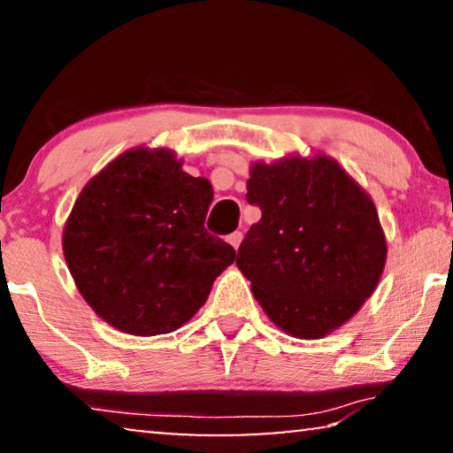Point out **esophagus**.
I'll list each match as a JSON object with an SVG mask.
<instances>
[{
    "mask_svg": "<svg viewBox=\"0 0 453 453\" xmlns=\"http://www.w3.org/2000/svg\"><path fill=\"white\" fill-rule=\"evenodd\" d=\"M242 240H244V234H242V232H234V234L227 235V242L235 248V250H238V246L242 244Z\"/></svg>",
    "mask_w": 453,
    "mask_h": 453,
    "instance_id": "esophagus-1",
    "label": "esophagus"
}]
</instances>
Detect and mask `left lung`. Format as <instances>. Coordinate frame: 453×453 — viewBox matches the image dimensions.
Listing matches in <instances>:
<instances>
[{"label":"left lung","instance_id":"8db88e82","mask_svg":"<svg viewBox=\"0 0 453 453\" xmlns=\"http://www.w3.org/2000/svg\"><path fill=\"white\" fill-rule=\"evenodd\" d=\"M246 201L263 213L235 265L266 316L297 339H320L372 296L386 238L369 195L326 156L252 165Z\"/></svg>","mask_w":453,"mask_h":453}]
</instances>
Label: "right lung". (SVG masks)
<instances>
[{"label":"right lung","instance_id":"right-lung-1","mask_svg":"<svg viewBox=\"0 0 453 453\" xmlns=\"http://www.w3.org/2000/svg\"><path fill=\"white\" fill-rule=\"evenodd\" d=\"M207 178L168 150H129L81 190L63 252L90 308L114 328L154 336L180 328L207 302L235 250L205 229Z\"/></svg>","mask_w":453,"mask_h":453}]
</instances>
